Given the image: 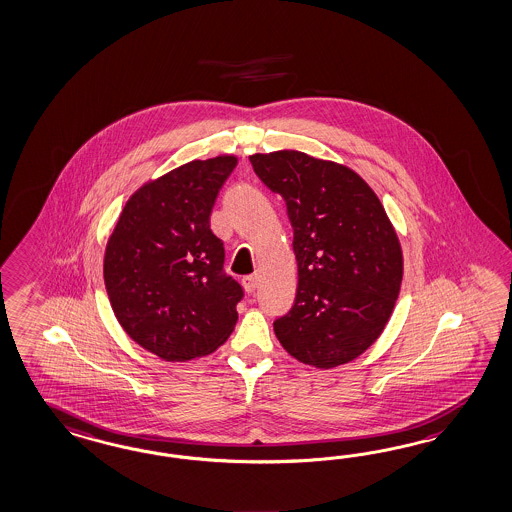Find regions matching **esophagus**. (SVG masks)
Instances as JSON below:
<instances>
[{
	"label": "esophagus",
	"instance_id": "1",
	"mask_svg": "<svg viewBox=\"0 0 512 512\" xmlns=\"http://www.w3.org/2000/svg\"><path fill=\"white\" fill-rule=\"evenodd\" d=\"M258 273H252V275H247V277H243V286H245V290L247 292L252 293L256 288H258Z\"/></svg>",
	"mask_w": 512,
	"mask_h": 512
}]
</instances>
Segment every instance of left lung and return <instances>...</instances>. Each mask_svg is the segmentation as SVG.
I'll use <instances>...</instances> for the list:
<instances>
[{"instance_id": "obj_1", "label": "left lung", "mask_w": 512, "mask_h": 512, "mask_svg": "<svg viewBox=\"0 0 512 512\" xmlns=\"http://www.w3.org/2000/svg\"><path fill=\"white\" fill-rule=\"evenodd\" d=\"M250 162L284 198L293 228L297 295L275 335L305 365L350 363L395 308L404 271L395 228L374 190L342 164L288 149Z\"/></svg>"}]
</instances>
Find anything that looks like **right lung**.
I'll return each instance as SVG.
<instances>
[{"label":"right lung","instance_id":"obj_1","mask_svg":"<svg viewBox=\"0 0 512 512\" xmlns=\"http://www.w3.org/2000/svg\"><path fill=\"white\" fill-rule=\"evenodd\" d=\"M237 159L192 161L149 181L123 207L104 252L117 322L164 361L217 350L237 323L241 284L224 273L209 217Z\"/></svg>","mask_w":512,"mask_h":512}]
</instances>
